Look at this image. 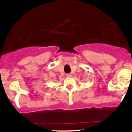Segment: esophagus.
<instances>
[{
  "label": "esophagus",
  "mask_w": 132,
  "mask_h": 132,
  "mask_svg": "<svg viewBox=\"0 0 132 132\" xmlns=\"http://www.w3.org/2000/svg\"><path fill=\"white\" fill-rule=\"evenodd\" d=\"M67 77H71V76H72V74H71V73L67 74Z\"/></svg>",
  "instance_id": "1"
}]
</instances>
